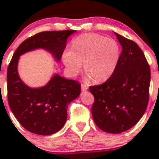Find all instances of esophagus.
<instances>
[{"label":"esophagus","mask_w":159,"mask_h":159,"mask_svg":"<svg viewBox=\"0 0 159 159\" xmlns=\"http://www.w3.org/2000/svg\"><path fill=\"white\" fill-rule=\"evenodd\" d=\"M88 86L87 85H85V84H81V90H82L83 92H84V91H86V90H88Z\"/></svg>","instance_id":"esophagus-1"}]
</instances>
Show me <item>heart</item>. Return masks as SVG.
Wrapping results in <instances>:
<instances>
[{"label":"heart","instance_id":"heart-1","mask_svg":"<svg viewBox=\"0 0 159 159\" xmlns=\"http://www.w3.org/2000/svg\"><path fill=\"white\" fill-rule=\"evenodd\" d=\"M121 48L115 39L95 33H85L71 42V49L63 52L62 60L68 72L75 75L84 62V68L95 81L107 80L116 70Z\"/></svg>","mask_w":159,"mask_h":159}]
</instances>
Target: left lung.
<instances>
[{
  "instance_id": "1",
  "label": "left lung",
  "mask_w": 159,
  "mask_h": 159,
  "mask_svg": "<svg viewBox=\"0 0 159 159\" xmlns=\"http://www.w3.org/2000/svg\"><path fill=\"white\" fill-rule=\"evenodd\" d=\"M115 34L122 45L117 67L103 84L89 90L95 98L92 114L95 124L103 131L119 134L134 127L147 110L151 68L135 42Z\"/></svg>"
}]
</instances>
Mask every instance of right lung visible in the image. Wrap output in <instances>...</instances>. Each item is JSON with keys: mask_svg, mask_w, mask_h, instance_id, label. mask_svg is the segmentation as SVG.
I'll return each mask as SVG.
<instances>
[{"mask_svg": "<svg viewBox=\"0 0 159 159\" xmlns=\"http://www.w3.org/2000/svg\"><path fill=\"white\" fill-rule=\"evenodd\" d=\"M75 30L47 31L36 33L22 42L14 52L7 69L8 102L12 114L22 127L40 135L59 131L67 120L70 102L80 94V84L55 75L47 85L31 88L20 79L17 63L20 55L44 48L60 60L67 38Z\"/></svg>", "mask_w": 159, "mask_h": 159, "instance_id": "1", "label": "right lung"}]
</instances>
